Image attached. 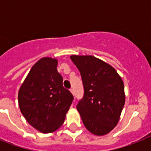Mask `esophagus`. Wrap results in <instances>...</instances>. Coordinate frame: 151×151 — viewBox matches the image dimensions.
Here are the masks:
<instances>
[{"label": "esophagus", "mask_w": 151, "mask_h": 151, "mask_svg": "<svg viewBox=\"0 0 151 151\" xmlns=\"http://www.w3.org/2000/svg\"><path fill=\"white\" fill-rule=\"evenodd\" d=\"M70 92H71V93H72V94H74V91H73V88H70Z\"/></svg>", "instance_id": "1"}]
</instances>
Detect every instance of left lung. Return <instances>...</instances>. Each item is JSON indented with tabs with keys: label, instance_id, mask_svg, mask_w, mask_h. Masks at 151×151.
<instances>
[{
	"label": "left lung",
	"instance_id": "1",
	"mask_svg": "<svg viewBox=\"0 0 151 151\" xmlns=\"http://www.w3.org/2000/svg\"><path fill=\"white\" fill-rule=\"evenodd\" d=\"M80 71L84 96L77 109L86 129L96 136L109 133L124 107V83L114 68L92 55H71Z\"/></svg>",
	"mask_w": 151,
	"mask_h": 151
}]
</instances>
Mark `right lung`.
<instances>
[{"instance_id":"right-lung-1","label":"right lung","mask_w":151,"mask_h":151,"mask_svg":"<svg viewBox=\"0 0 151 151\" xmlns=\"http://www.w3.org/2000/svg\"><path fill=\"white\" fill-rule=\"evenodd\" d=\"M58 61L42 58L34 64L20 87L18 99L27 122L42 133L55 131L63 124L73 96L63 85Z\"/></svg>"}]
</instances>
